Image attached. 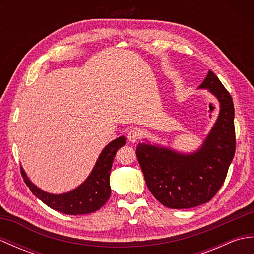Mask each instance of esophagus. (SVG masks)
Returning a JSON list of instances; mask_svg holds the SVG:
<instances>
[{"label":"esophagus","mask_w":254,"mask_h":254,"mask_svg":"<svg viewBox=\"0 0 254 254\" xmlns=\"http://www.w3.org/2000/svg\"><path fill=\"white\" fill-rule=\"evenodd\" d=\"M127 139H128V142H131V143L137 142L138 139H139V133H138V131L137 130H131L130 132H128V134H127Z\"/></svg>","instance_id":"34e87169"}]
</instances>
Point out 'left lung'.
Masks as SVG:
<instances>
[{"label": "left lung", "instance_id": "left-lung-1", "mask_svg": "<svg viewBox=\"0 0 254 254\" xmlns=\"http://www.w3.org/2000/svg\"><path fill=\"white\" fill-rule=\"evenodd\" d=\"M198 89H207L219 104L218 117L201 146L192 153H180L144 139L136 148L147 188L169 208H191L210 201L223 186L235 155L231 96L212 71Z\"/></svg>", "mask_w": 254, "mask_h": 254}]
</instances>
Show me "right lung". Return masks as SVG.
I'll use <instances>...</instances> for the list:
<instances>
[{"instance_id":"obj_1","label":"right lung","mask_w":254,"mask_h":254,"mask_svg":"<svg viewBox=\"0 0 254 254\" xmlns=\"http://www.w3.org/2000/svg\"><path fill=\"white\" fill-rule=\"evenodd\" d=\"M124 145H126L124 136H119L111 141L102 149L87 179L82 185L65 193L53 194L41 190L30 181L23 167H21V176L35 196L52 209L67 215L94 213L104 206L110 197V171L112 163L118 149Z\"/></svg>"}]
</instances>
